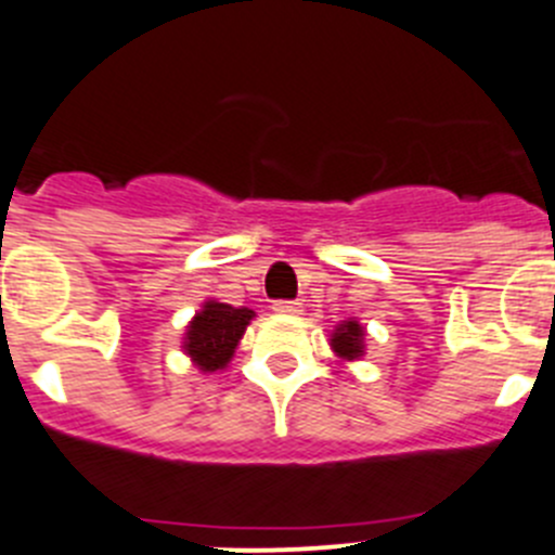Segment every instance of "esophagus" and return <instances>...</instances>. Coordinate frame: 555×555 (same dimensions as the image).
I'll return each instance as SVG.
<instances>
[{"instance_id":"1","label":"esophagus","mask_w":555,"mask_h":555,"mask_svg":"<svg viewBox=\"0 0 555 555\" xmlns=\"http://www.w3.org/2000/svg\"><path fill=\"white\" fill-rule=\"evenodd\" d=\"M272 310H274V313H281V315H297L299 310H302V305L292 302V299H281V302L272 305Z\"/></svg>"}]
</instances>
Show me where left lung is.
Wrapping results in <instances>:
<instances>
[{
  "label": "left lung",
  "mask_w": 555,
  "mask_h": 555,
  "mask_svg": "<svg viewBox=\"0 0 555 555\" xmlns=\"http://www.w3.org/2000/svg\"><path fill=\"white\" fill-rule=\"evenodd\" d=\"M330 346L343 362L360 360L362 353H365V326L353 319L343 321V324H337L335 332H332Z\"/></svg>",
  "instance_id": "obj_1"
}]
</instances>
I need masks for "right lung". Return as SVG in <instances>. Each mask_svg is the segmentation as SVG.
<instances>
[{"label":"right lung","mask_w":555,"mask_h":555,"mask_svg":"<svg viewBox=\"0 0 555 555\" xmlns=\"http://www.w3.org/2000/svg\"><path fill=\"white\" fill-rule=\"evenodd\" d=\"M250 308H234L225 302H204L184 332V353L202 373L223 371L234 357L247 324L253 321Z\"/></svg>","instance_id":"right-lung-1"}]
</instances>
